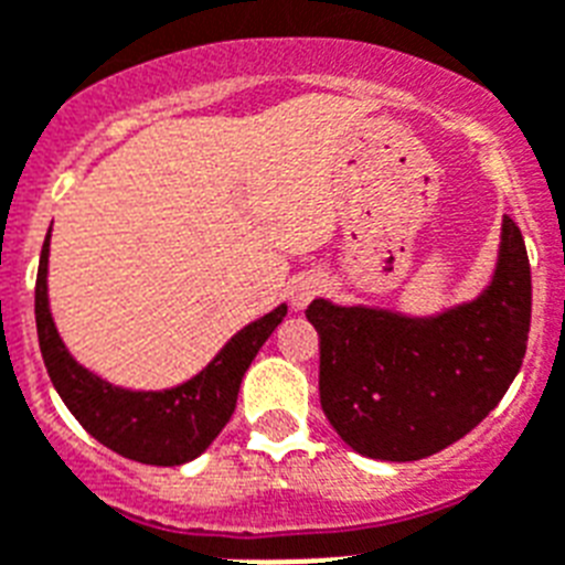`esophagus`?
Segmentation results:
<instances>
[{"mask_svg":"<svg viewBox=\"0 0 565 565\" xmlns=\"http://www.w3.org/2000/svg\"><path fill=\"white\" fill-rule=\"evenodd\" d=\"M317 291H320V279H317L315 274H302V277H297L291 286L294 306H306Z\"/></svg>","mask_w":565,"mask_h":565,"instance_id":"esophagus-1","label":"esophagus"}]
</instances>
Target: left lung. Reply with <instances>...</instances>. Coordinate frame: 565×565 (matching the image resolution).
Masks as SVG:
<instances>
[{
    "label": "left lung",
    "instance_id": "left-lung-1",
    "mask_svg": "<svg viewBox=\"0 0 565 565\" xmlns=\"http://www.w3.org/2000/svg\"><path fill=\"white\" fill-rule=\"evenodd\" d=\"M306 317L320 334V407L340 439L384 461L439 454L500 404L523 366L531 326L523 233L502 218L493 282L439 317L326 300Z\"/></svg>",
    "mask_w": 565,
    "mask_h": 565
}]
</instances>
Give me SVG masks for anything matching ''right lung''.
Here are the masks:
<instances>
[{
	"mask_svg": "<svg viewBox=\"0 0 565 565\" xmlns=\"http://www.w3.org/2000/svg\"><path fill=\"white\" fill-rule=\"evenodd\" d=\"M49 236L40 254L34 288L36 334L51 384L72 409V416L100 445L143 465H184L216 439L236 409L245 372L263 343L282 323L288 306L245 326L193 381L164 393H132L106 384L65 352L49 311Z\"/></svg>",
	"mask_w": 565,
	"mask_h": 565,
	"instance_id": "right-lung-1",
	"label": "right lung"
}]
</instances>
